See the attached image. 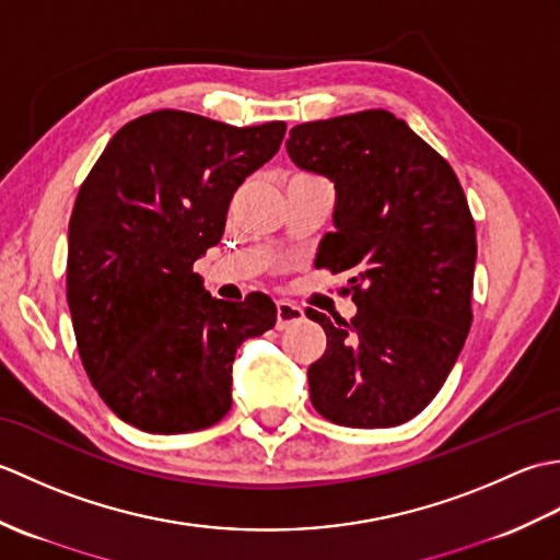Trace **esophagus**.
Segmentation results:
<instances>
[{
    "label": "esophagus",
    "instance_id": "obj_1",
    "mask_svg": "<svg viewBox=\"0 0 560 560\" xmlns=\"http://www.w3.org/2000/svg\"><path fill=\"white\" fill-rule=\"evenodd\" d=\"M305 317L301 305H293L289 301L277 303V329H289L291 325H299Z\"/></svg>",
    "mask_w": 560,
    "mask_h": 560
}]
</instances>
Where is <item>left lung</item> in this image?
I'll use <instances>...</instances> for the list:
<instances>
[{"label":"left lung","mask_w":560,"mask_h":560,"mask_svg":"<svg viewBox=\"0 0 560 560\" xmlns=\"http://www.w3.org/2000/svg\"><path fill=\"white\" fill-rule=\"evenodd\" d=\"M301 171L335 183V233L317 257L351 271L349 323L307 307L327 351L307 368L313 407L331 423L389 428L421 413L471 327L477 229L455 171L387 110L295 125Z\"/></svg>","instance_id":"1"}]
</instances>
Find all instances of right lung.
Segmentation results:
<instances>
[{
    "label": "right lung",
    "mask_w": 560,
    "mask_h": 560,
    "mask_svg": "<svg viewBox=\"0 0 560 560\" xmlns=\"http://www.w3.org/2000/svg\"><path fill=\"white\" fill-rule=\"evenodd\" d=\"M283 135L287 122L231 127L156 110L127 122L83 180L67 303L89 380L125 423L171 435L229 413L235 351L273 327L277 305L265 293L211 299L192 267Z\"/></svg>",
    "instance_id": "right-lung-1"
}]
</instances>
